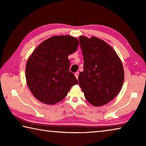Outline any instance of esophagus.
<instances>
[{
    "label": "esophagus",
    "mask_w": 146,
    "mask_h": 146,
    "mask_svg": "<svg viewBox=\"0 0 146 146\" xmlns=\"http://www.w3.org/2000/svg\"><path fill=\"white\" fill-rule=\"evenodd\" d=\"M78 72H76L75 73V76H76V78L78 79Z\"/></svg>",
    "instance_id": "esophagus-1"
}]
</instances>
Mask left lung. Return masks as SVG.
Masks as SVG:
<instances>
[{
    "label": "left lung",
    "mask_w": 146,
    "mask_h": 146,
    "mask_svg": "<svg viewBox=\"0 0 146 146\" xmlns=\"http://www.w3.org/2000/svg\"><path fill=\"white\" fill-rule=\"evenodd\" d=\"M79 40L84 57L79 86L91 104L105 105L122 89L124 79L122 62L112 47L100 38L80 36Z\"/></svg>",
    "instance_id": "obj_1"
}]
</instances>
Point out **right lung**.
<instances>
[{"label": "right lung", "mask_w": 146, "mask_h": 146, "mask_svg": "<svg viewBox=\"0 0 146 146\" xmlns=\"http://www.w3.org/2000/svg\"><path fill=\"white\" fill-rule=\"evenodd\" d=\"M79 41L70 35L51 36L37 46L26 66V78L33 96L53 105L62 100L78 81L70 71L69 55L77 49Z\"/></svg>", "instance_id": "obj_1"}]
</instances>
